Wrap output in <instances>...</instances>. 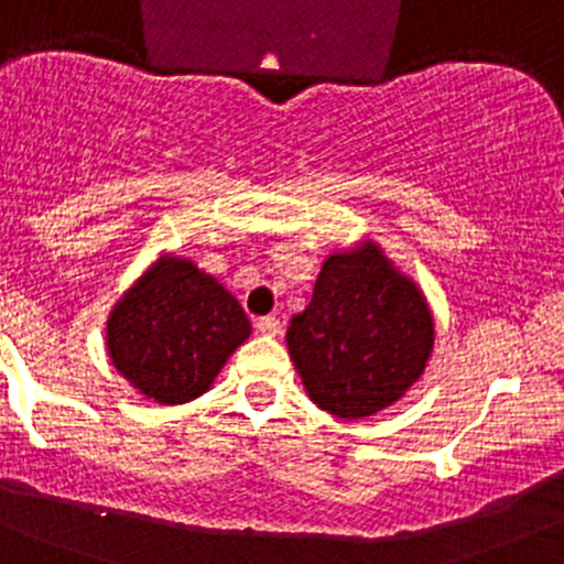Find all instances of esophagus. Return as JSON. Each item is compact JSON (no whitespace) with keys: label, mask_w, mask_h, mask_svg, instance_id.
I'll return each instance as SVG.
<instances>
[{"label":"esophagus","mask_w":564,"mask_h":564,"mask_svg":"<svg viewBox=\"0 0 564 564\" xmlns=\"http://www.w3.org/2000/svg\"><path fill=\"white\" fill-rule=\"evenodd\" d=\"M258 330L263 336H280L282 334V323L280 317H260L258 321Z\"/></svg>","instance_id":"esophagus-1"}]
</instances>
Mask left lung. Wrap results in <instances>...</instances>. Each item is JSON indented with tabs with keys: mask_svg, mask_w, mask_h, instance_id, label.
Wrapping results in <instances>:
<instances>
[{
	"mask_svg": "<svg viewBox=\"0 0 564 564\" xmlns=\"http://www.w3.org/2000/svg\"><path fill=\"white\" fill-rule=\"evenodd\" d=\"M288 352L317 408L361 421L397 404L426 371L434 315L426 295L369 236L323 260Z\"/></svg>",
	"mask_w": 564,
	"mask_h": 564,
	"instance_id": "left-lung-1",
	"label": "left lung"
}]
</instances>
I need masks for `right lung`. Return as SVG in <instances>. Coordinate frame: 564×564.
<instances>
[{"label": "right lung", "mask_w": 564, "mask_h": 564, "mask_svg": "<svg viewBox=\"0 0 564 564\" xmlns=\"http://www.w3.org/2000/svg\"><path fill=\"white\" fill-rule=\"evenodd\" d=\"M239 299L176 252L160 258L121 293L106 323L113 369L156 404H187L249 339Z\"/></svg>", "instance_id": "right-lung-1"}]
</instances>
